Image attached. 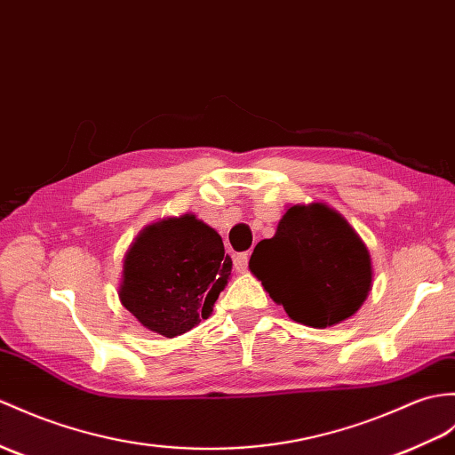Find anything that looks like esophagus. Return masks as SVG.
<instances>
[{
  "mask_svg": "<svg viewBox=\"0 0 455 455\" xmlns=\"http://www.w3.org/2000/svg\"><path fill=\"white\" fill-rule=\"evenodd\" d=\"M248 261H250V256H248L246 251L236 253V256H235V269H236L238 273L248 271Z\"/></svg>",
  "mask_w": 455,
  "mask_h": 455,
  "instance_id": "1",
  "label": "esophagus"
}]
</instances>
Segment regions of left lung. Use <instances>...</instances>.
<instances>
[{"label":"left lung","instance_id":"8db88e82","mask_svg":"<svg viewBox=\"0 0 455 455\" xmlns=\"http://www.w3.org/2000/svg\"><path fill=\"white\" fill-rule=\"evenodd\" d=\"M250 269L294 322L327 327L353 315L372 284L371 256L351 225L323 204L292 205Z\"/></svg>","mask_w":455,"mask_h":455}]
</instances>
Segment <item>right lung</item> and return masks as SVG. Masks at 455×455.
<instances>
[{
  "instance_id": "add662e5",
  "label": "right lung",
  "mask_w": 455,
  "mask_h": 455,
  "mask_svg": "<svg viewBox=\"0 0 455 455\" xmlns=\"http://www.w3.org/2000/svg\"><path fill=\"white\" fill-rule=\"evenodd\" d=\"M232 259L194 215L147 227L124 259L120 300L147 330L176 337L213 312Z\"/></svg>"
}]
</instances>
